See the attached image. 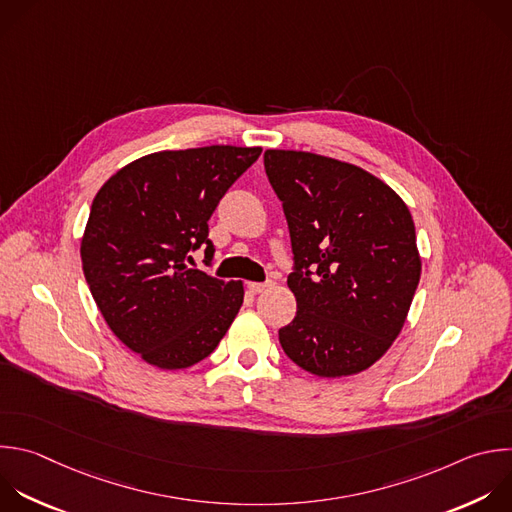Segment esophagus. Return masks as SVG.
Instances as JSON below:
<instances>
[{"instance_id":"esophagus-1","label":"esophagus","mask_w":512,"mask_h":512,"mask_svg":"<svg viewBox=\"0 0 512 512\" xmlns=\"http://www.w3.org/2000/svg\"><path fill=\"white\" fill-rule=\"evenodd\" d=\"M267 287H271V283L269 281H265V283H257V281H249L247 283V289L251 291V293H261V291H265Z\"/></svg>"}]
</instances>
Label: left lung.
<instances>
[{
	"label": "left lung",
	"instance_id": "left-lung-1",
	"mask_svg": "<svg viewBox=\"0 0 512 512\" xmlns=\"http://www.w3.org/2000/svg\"><path fill=\"white\" fill-rule=\"evenodd\" d=\"M263 162L295 259L287 285L297 313L279 329L281 348L319 378L360 374L400 335L420 281L412 215L356 164L275 148Z\"/></svg>",
	"mask_w": 512,
	"mask_h": 512
}]
</instances>
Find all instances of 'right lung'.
I'll list each match as a JSON object with an SVG mask.
<instances>
[{"instance_id":"1","label":"right lung","mask_w":512,"mask_h":512,"mask_svg":"<svg viewBox=\"0 0 512 512\" xmlns=\"http://www.w3.org/2000/svg\"><path fill=\"white\" fill-rule=\"evenodd\" d=\"M261 146L213 144L132 160L96 193L80 243L90 293L146 364L183 370L215 352L243 305V281L191 269L213 257L209 219Z\"/></svg>"}]
</instances>
